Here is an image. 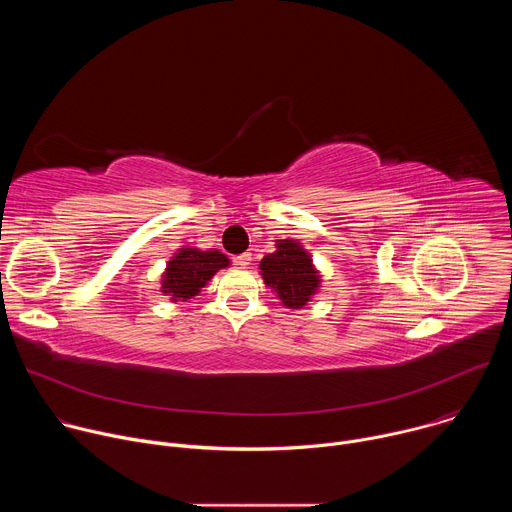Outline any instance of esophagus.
<instances>
[{
	"label": "esophagus",
	"mask_w": 512,
	"mask_h": 512,
	"mask_svg": "<svg viewBox=\"0 0 512 512\" xmlns=\"http://www.w3.org/2000/svg\"><path fill=\"white\" fill-rule=\"evenodd\" d=\"M251 253H241V255H237L235 257V263L239 265V267H247V265H251Z\"/></svg>",
	"instance_id": "34e87169"
}]
</instances>
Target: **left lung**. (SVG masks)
Masks as SVG:
<instances>
[{
  "label": "left lung",
  "mask_w": 512,
  "mask_h": 512,
  "mask_svg": "<svg viewBox=\"0 0 512 512\" xmlns=\"http://www.w3.org/2000/svg\"><path fill=\"white\" fill-rule=\"evenodd\" d=\"M275 247V253L261 259V275L285 308H304L320 287V273L300 243L281 239Z\"/></svg>",
  "instance_id": "left-lung-1"
}]
</instances>
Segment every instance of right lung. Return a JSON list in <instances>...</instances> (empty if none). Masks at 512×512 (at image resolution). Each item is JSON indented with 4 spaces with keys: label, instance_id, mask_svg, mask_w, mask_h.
Instances as JSON below:
<instances>
[{
    "label": "right lung",
    "instance_id": "1",
    "mask_svg": "<svg viewBox=\"0 0 512 512\" xmlns=\"http://www.w3.org/2000/svg\"><path fill=\"white\" fill-rule=\"evenodd\" d=\"M229 263V257L216 249L200 251L184 247L168 261L166 273L162 275V291L166 296H172L174 302L192 300L212 275Z\"/></svg>",
    "mask_w": 512,
    "mask_h": 512
}]
</instances>
